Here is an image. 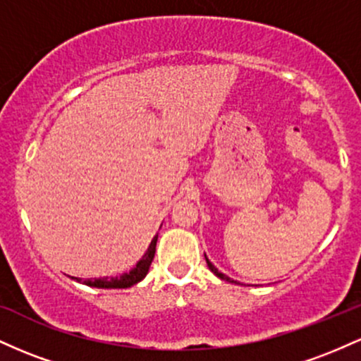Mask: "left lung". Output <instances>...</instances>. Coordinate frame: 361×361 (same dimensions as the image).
<instances>
[{"instance_id":"obj_1","label":"left lung","mask_w":361,"mask_h":361,"mask_svg":"<svg viewBox=\"0 0 361 361\" xmlns=\"http://www.w3.org/2000/svg\"><path fill=\"white\" fill-rule=\"evenodd\" d=\"M205 259H207V267H209V270H210V271H212V273H214V275H217V276H219V279H221V280H226V281H231V283H235V281H234L233 279H229V276H227V275H224V273H222V271H219V270H217V268H215V267H214V264H212V263H210V261H209V258H207V255H205Z\"/></svg>"}]
</instances>
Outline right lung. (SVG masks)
<instances>
[{
  "mask_svg": "<svg viewBox=\"0 0 361 361\" xmlns=\"http://www.w3.org/2000/svg\"><path fill=\"white\" fill-rule=\"evenodd\" d=\"M156 243H157V234L152 238L151 244H149L147 251L144 252V256L137 261L134 268H132L128 273H123L120 276H100V279H78V276H71L76 281H80L82 285H88V287H94V288H128L132 285L139 283L144 276L147 275L149 267H151L152 259H154V252H156Z\"/></svg>",
  "mask_w": 361,
  "mask_h": 361,
  "instance_id": "1",
  "label": "right lung"
}]
</instances>
